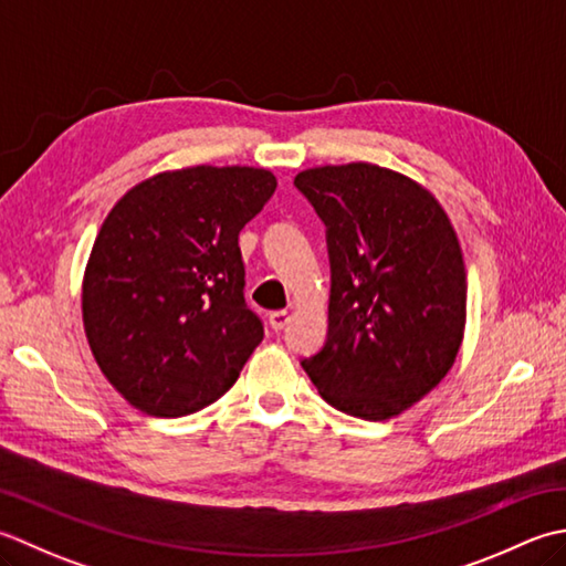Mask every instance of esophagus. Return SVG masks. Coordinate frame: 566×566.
<instances>
[{"instance_id":"34e87169","label":"esophagus","mask_w":566,"mask_h":566,"mask_svg":"<svg viewBox=\"0 0 566 566\" xmlns=\"http://www.w3.org/2000/svg\"><path fill=\"white\" fill-rule=\"evenodd\" d=\"M287 322H291V313H287V310H275V313L269 315V325L273 332H281Z\"/></svg>"}]
</instances>
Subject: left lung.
Returning a JSON list of instances; mask_svg holds the SVG:
<instances>
[{"mask_svg": "<svg viewBox=\"0 0 566 566\" xmlns=\"http://www.w3.org/2000/svg\"><path fill=\"white\" fill-rule=\"evenodd\" d=\"M327 227V342L303 368L319 396L388 420L452 368L467 325V269L452 222L420 182L374 164L295 176Z\"/></svg>", "mask_w": 566, "mask_h": 566, "instance_id": "left-lung-1", "label": "left lung"}]
</instances>
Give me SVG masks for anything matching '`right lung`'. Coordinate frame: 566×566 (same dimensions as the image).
I'll return each instance as SVG.
<instances>
[{
  "label": "right lung",
  "mask_w": 566,
  "mask_h": 566,
  "mask_svg": "<svg viewBox=\"0 0 566 566\" xmlns=\"http://www.w3.org/2000/svg\"><path fill=\"white\" fill-rule=\"evenodd\" d=\"M275 186L266 168L190 166L142 180L109 210L83 275V325L134 408L180 418L234 386L263 339L239 232Z\"/></svg>",
  "instance_id": "obj_1"
}]
</instances>
